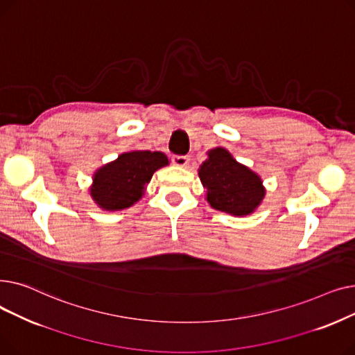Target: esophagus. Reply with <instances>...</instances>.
<instances>
[{
  "mask_svg": "<svg viewBox=\"0 0 355 355\" xmlns=\"http://www.w3.org/2000/svg\"><path fill=\"white\" fill-rule=\"evenodd\" d=\"M171 161H173V164H175L177 166H187L190 159H189V157H185V155H173Z\"/></svg>",
  "mask_w": 355,
  "mask_h": 355,
  "instance_id": "esophagus-1",
  "label": "esophagus"
}]
</instances>
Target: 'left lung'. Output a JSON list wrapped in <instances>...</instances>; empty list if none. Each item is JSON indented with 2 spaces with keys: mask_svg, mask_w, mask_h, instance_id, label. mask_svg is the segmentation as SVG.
I'll list each match as a JSON object with an SVG mask.
<instances>
[{
  "mask_svg": "<svg viewBox=\"0 0 355 355\" xmlns=\"http://www.w3.org/2000/svg\"><path fill=\"white\" fill-rule=\"evenodd\" d=\"M198 175L207 190V201L218 211L246 216L254 211L265 197L260 177L239 164L225 148L211 149Z\"/></svg>",
  "mask_w": 355,
  "mask_h": 355,
  "instance_id": "left-lung-1",
  "label": "left lung"
}]
</instances>
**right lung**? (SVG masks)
Segmentation results:
<instances>
[{"instance_id": "right-lung-1", "label": "right lung", "mask_w": 355, "mask_h": 355, "mask_svg": "<svg viewBox=\"0 0 355 355\" xmlns=\"http://www.w3.org/2000/svg\"><path fill=\"white\" fill-rule=\"evenodd\" d=\"M166 164V155L158 151L125 153L98 170L90 189L92 198L103 210L128 209L142 197L153 174Z\"/></svg>"}]
</instances>
